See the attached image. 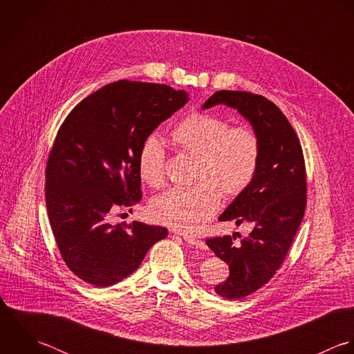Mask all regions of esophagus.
I'll use <instances>...</instances> for the list:
<instances>
[{"label": "esophagus", "mask_w": 354, "mask_h": 354, "mask_svg": "<svg viewBox=\"0 0 354 354\" xmlns=\"http://www.w3.org/2000/svg\"><path fill=\"white\" fill-rule=\"evenodd\" d=\"M183 239H185L189 245L196 246V248H198V249H205V248H207L205 242L201 241V239H197V238H193V236H187V235H183Z\"/></svg>", "instance_id": "obj_1"}]
</instances>
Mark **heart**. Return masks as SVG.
<instances>
[{
    "mask_svg": "<svg viewBox=\"0 0 354 354\" xmlns=\"http://www.w3.org/2000/svg\"><path fill=\"white\" fill-rule=\"evenodd\" d=\"M171 141L197 156L196 179L200 182L156 197L150 214L178 231L196 232L217 209L221 193L235 197L250 185L259 168L261 142L254 129L230 127L225 119L207 112H193L179 122ZM138 169L146 185L160 187L164 183L165 151L157 140L150 138L142 145Z\"/></svg>",
    "mask_w": 354,
    "mask_h": 354,
    "instance_id": "b5f03b06",
    "label": "heart"
}]
</instances>
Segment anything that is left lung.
Listing matches in <instances>:
<instances>
[{"instance_id": "left-lung-1", "label": "left lung", "mask_w": 354, "mask_h": 354, "mask_svg": "<svg viewBox=\"0 0 354 354\" xmlns=\"http://www.w3.org/2000/svg\"><path fill=\"white\" fill-rule=\"evenodd\" d=\"M224 104L238 109L260 137L261 154L250 185L220 214V221L252 223L236 245L235 235L208 238L230 277L214 287L227 299L243 298L270 282L281 268L306 208V172L299 140L282 111L268 98L234 90L216 91L204 109Z\"/></svg>"}]
</instances>
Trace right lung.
I'll return each instance as SVG.
<instances>
[{
  "label": "right lung",
  "mask_w": 354,
  "mask_h": 354,
  "mask_svg": "<svg viewBox=\"0 0 354 354\" xmlns=\"http://www.w3.org/2000/svg\"><path fill=\"white\" fill-rule=\"evenodd\" d=\"M189 101L167 84L118 80L82 100L57 131L46 162L50 227L72 272L95 287L131 275L167 228L109 214L142 198L138 156L161 122Z\"/></svg>",
  "instance_id": "obj_1"
}]
</instances>
